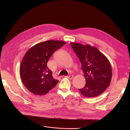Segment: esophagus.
I'll return each instance as SVG.
<instances>
[{"label": "esophagus", "mask_w": 130, "mask_h": 130, "mask_svg": "<svg viewBox=\"0 0 130 130\" xmlns=\"http://www.w3.org/2000/svg\"><path fill=\"white\" fill-rule=\"evenodd\" d=\"M66 77H67L69 79H72L73 78V75H69V76H66Z\"/></svg>", "instance_id": "obj_1"}]
</instances>
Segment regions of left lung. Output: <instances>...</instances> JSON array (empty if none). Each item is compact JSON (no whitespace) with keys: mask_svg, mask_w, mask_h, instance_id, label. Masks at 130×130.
Returning a JSON list of instances; mask_svg holds the SVG:
<instances>
[{"mask_svg":"<svg viewBox=\"0 0 130 130\" xmlns=\"http://www.w3.org/2000/svg\"><path fill=\"white\" fill-rule=\"evenodd\" d=\"M70 45L80 59L86 80L85 86L79 89L87 98L97 97L105 90L112 79L109 61L97 48L76 43Z\"/></svg>","mask_w":130,"mask_h":130,"instance_id":"8db88e82","label":"left lung"}]
</instances>
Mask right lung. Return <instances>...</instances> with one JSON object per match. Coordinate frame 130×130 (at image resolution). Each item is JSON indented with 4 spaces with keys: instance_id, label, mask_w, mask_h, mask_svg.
<instances>
[{
    "instance_id": "right-lung-1",
    "label": "right lung",
    "mask_w": 130,
    "mask_h": 130,
    "mask_svg": "<svg viewBox=\"0 0 130 130\" xmlns=\"http://www.w3.org/2000/svg\"><path fill=\"white\" fill-rule=\"evenodd\" d=\"M65 42L49 40L36 44L26 52L20 66V76L25 87L37 95L46 94L58 83L47 65L53 53Z\"/></svg>"
}]
</instances>
